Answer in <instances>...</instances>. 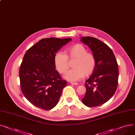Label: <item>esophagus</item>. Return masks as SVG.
<instances>
[{
    "label": "esophagus",
    "instance_id": "34e87169",
    "mask_svg": "<svg viewBox=\"0 0 135 135\" xmlns=\"http://www.w3.org/2000/svg\"><path fill=\"white\" fill-rule=\"evenodd\" d=\"M70 83H71V84L75 85H78V83H77V82H71Z\"/></svg>",
    "mask_w": 135,
    "mask_h": 135
}]
</instances>
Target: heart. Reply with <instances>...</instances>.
<instances>
[{"label":"heart","mask_w":135,"mask_h":135,"mask_svg":"<svg viewBox=\"0 0 135 135\" xmlns=\"http://www.w3.org/2000/svg\"><path fill=\"white\" fill-rule=\"evenodd\" d=\"M65 54L58 52L54 57V63L59 73L64 74L70 68V61L75 60L74 69L69 71L65 78L70 81H76L84 77L90 76L94 71L96 66L95 56L87 52L86 48L80 44L68 47Z\"/></svg>","instance_id":"1"}]
</instances>
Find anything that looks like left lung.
Here are the masks:
<instances>
[{"label":"left lung","instance_id":"1","mask_svg":"<svg viewBox=\"0 0 135 135\" xmlns=\"http://www.w3.org/2000/svg\"><path fill=\"white\" fill-rule=\"evenodd\" d=\"M80 40L90 48L96 59V68L85 81L86 94L81 101L88 107H96L115 94L118 86V64L112 50L101 40L92 37H82Z\"/></svg>","mask_w":135,"mask_h":135}]
</instances>
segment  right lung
<instances>
[{"label": "right lung", "mask_w": 135, "mask_h": 135, "mask_svg": "<svg viewBox=\"0 0 135 135\" xmlns=\"http://www.w3.org/2000/svg\"><path fill=\"white\" fill-rule=\"evenodd\" d=\"M71 38H44L27 50L19 69L20 88L33 105L45 110L54 108L67 81L55 69L54 57Z\"/></svg>", "instance_id": "1"}]
</instances>
